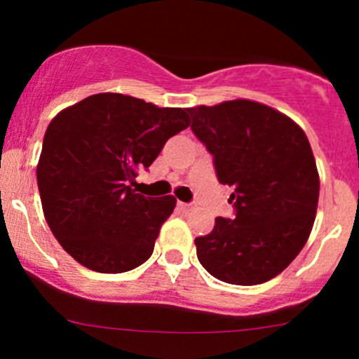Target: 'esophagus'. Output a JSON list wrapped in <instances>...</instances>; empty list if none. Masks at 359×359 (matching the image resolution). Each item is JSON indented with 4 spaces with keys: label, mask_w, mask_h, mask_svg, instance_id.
<instances>
[{
    "label": "esophagus",
    "mask_w": 359,
    "mask_h": 359,
    "mask_svg": "<svg viewBox=\"0 0 359 359\" xmlns=\"http://www.w3.org/2000/svg\"><path fill=\"white\" fill-rule=\"evenodd\" d=\"M179 206L182 210H191V208H193V205H191V203H182V201L179 203Z\"/></svg>",
    "instance_id": "34e87169"
}]
</instances>
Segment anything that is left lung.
<instances>
[{"label":"left lung","instance_id":"8db88e82","mask_svg":"<svg viewBox=\"0 0 359 359\" xmlns=\"http://www.w3.org/2000/svg\"><path fill=\"white\" fill-rule=\"evenodd\" d=\"M191 130L233 187L234 219L194 240L198 260L231 285L273 280L299 255L314 224L320 177L306 133L288 116L252 100L187 109Z\"/></svg>","mask_w":359,"mask_h":359}]
</instances>
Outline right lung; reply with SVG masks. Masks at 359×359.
<instances>
[{"label": "right lung", "mask_w": 359, "mask_h": 359, "mask_svg": "<svg viewBox=\"0 0 359 359\" xmlns=\"http://www.w3.org/2000/svg\"><path fill=\"white\" fill-rule=\"evenodd\" d=\"M187 126L186 109L121 93L90 95L52 119L36 179L46 222L72 259L118 274L153 255L177 200L142 196L132 184Z\"/></svg>", "instance_id": "right-lung-1"}]
</instances>
